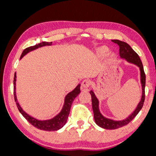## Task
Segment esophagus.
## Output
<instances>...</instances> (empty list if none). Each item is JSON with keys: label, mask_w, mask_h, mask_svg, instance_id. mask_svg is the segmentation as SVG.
I'll list each match as a JSON object with an SVG mask.
<instances>
[{"label": "esophagus", "mask_w": 156, "mask_h": 156, "mask_svg": "<svg viewBox=\"0 0 156 156\" xmlns=\"http://www.w3.org/2000/svg\"><path fill=\"white\" fill-rule=\"evenodd\" d=\"M90 84H91V82L90 80H84L82 83V87H84V88H88V87L90 86Z\"/></svg>", "instance_id": "34e87169"}]
</instances>
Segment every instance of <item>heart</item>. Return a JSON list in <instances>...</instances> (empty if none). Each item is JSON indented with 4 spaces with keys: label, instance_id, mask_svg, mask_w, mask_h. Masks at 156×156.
Masks as SVG:
<instances>
[{
    "label": "heart",
    "instance_id": "obj_1",
    "mask_svg": "<svg viewBox=\"0 0 156 156\" xmlns=\"http://www.w3.org/2000/svg\"><path fill=\"white\" fill-rule=\"evenodd\" d=\"M108 51H109V49H108L107 47L106 46H101L97 50V52L100 56H105L108 53ZM112 57H114V55H112Z\"/></svg>",
    "mask_w": 156,
    "mask_h": 156
}]
</instances>
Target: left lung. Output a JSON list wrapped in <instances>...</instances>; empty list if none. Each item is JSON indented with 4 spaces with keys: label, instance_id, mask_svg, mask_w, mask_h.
Segmentation results:
<instances>
[{
    "label": "left lung",
    "instance_id": "obj_1",
    "mask_svg": "<svg viewBox=\"0 0 156 156\" xmlns=\"http://www.w3.org/2000/svg\"><path fill=\"white\" fill-rule=\"evenodd\" d=\"M113 42L118 44L119 46V55L121 58L124 59L128 62L132 63L138 66L139 67L140 72V83L142 87V96L140 101L138 103V106H136V109L131 113V115L127 117L126 119L121 121H115L112 119L106 118L101 114L99 111V101L96 97L94 92L93 90L90 91V94L91 96V102H92V108L94 112V118L95 123L99 126L105 129H116L119 128L123 127L124 126L129 123L133 119L135 118L136 115L138 114L144 106L145 101V86H146V74H145L144 67H143L142 62L140 60L139 56L131 48V46L126 42L120 41L119 40H113Z\"/></svg>",
    "mask_w": 156,
    "mask_h": 156
}]
</instances>
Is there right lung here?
I'll list each match as a JSON object with an SVG mask.
<instances>
[{
	"label": "right lung",
	"mask_w": 156,
	"mask_h": 156,
	"mask_svg": "<svg viewBox=\"0 0 156 156\" xmlns=\"http://www.w3.org/2000/svg\"><path fill=\"white\" fill-rule=\"evenodd\" d=\"M52 42H42L37 44H35V45L34 46L29 47V48L25 49V50H23L22 55H21L20 56V59H22L23 57L27 54V53L31 52V51L36 50V49L39 48H41V47H44L47 45H52ZM16 72L15 73L14 80H13L14 98H15V101H16L17 107H18L19 112L21 113V114H22L23 116L27 119V121H28L30 123H31L33 126H35L38 129L43 130V131H57V130L60 129L61 128H62L65 125V123H67L68 116H69V114L70 108H71L72 102H73L74 99L77 97L79 94H80L81 91H80L81 84H79L73 91H72L71 92L68 93L67 96H66L65 98V104H64L63 107L62 108L61 112H59L57 116H55L54 118L51 119H48V120L40 121L30 116V115L27 114L26 112H25L23 110V108H21L20 104H19V103L18 102V99H17V97H16Z\"/></svg>",
	"instance_id": "1"
}]
</instances>
